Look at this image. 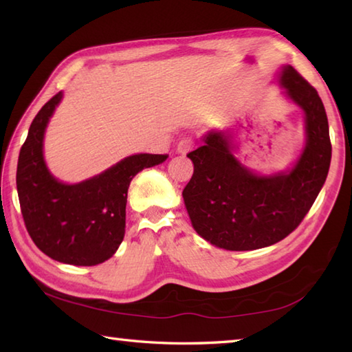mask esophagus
Wrapping results in <instances>:
<instances>
[{"mask_svg":"<svg viewBox=\"0 0 352 352\" xmlns=\"http://www.w3.org/2000/svg\"><path fill=\"white\" fill-rule=\"evenodd\" d=\"M192 146H193V140L192 139H183V140H180L178 142V145H177V153L178 154H188L190 149H192Z\"/></svg>","mask_w":352,"mask_h":352,"instance_id":"esophagus-1","label":"esophagus"}]
</instances>
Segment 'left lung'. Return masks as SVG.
Here are the masks:
<instances>
[{"mask_svg":"<svg viewBox=\"0 0 352 352\" xmlns=\"http://www.w3.org/2000/svg\"><path fill=\"white\" fill-rule=\"evenodd\" d=\"M289 102L302 111L304 145L287 169L260 174L237 159L230 130H208L188 154L193 175L183 190L193 230L218 248L252 251L283 241L315 203L331 162L322 100L290 65L276 74Z\"/></svg>","mask_w":352,"mask_h":352,"instance_id":"obj_1","label":"left lung"}]
</instances>
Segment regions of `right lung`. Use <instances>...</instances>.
<instances>
[{
    "mask_svg": "<svg viewBox=\"0 0 352 352\" xmlns=\"http://www.w3.org/2000/svg\"><path fill=\"white\" fill-rule=\"evenodd\" d=\"M63 92L45 104L21 148L16 189L28 234L43 254L60 263L95 266L118 251L125 234V206L133 177L168 155L139 153L78 183L51 174L43 154L45 131Z\"/></svg>",
    "mask_w": 352,
    "mask_h": 352,
    "instance_id": "1",
    "label": "right lung"
}]
</instances>
